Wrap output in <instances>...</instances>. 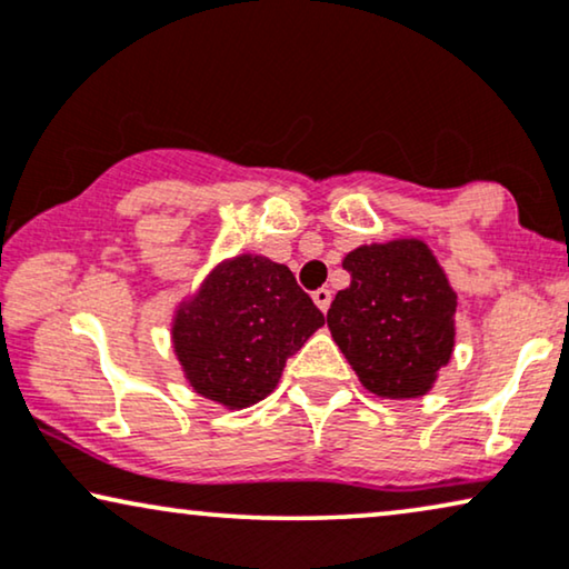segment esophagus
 I'll return each instance as SVG.
<instances>
[{"label": "esophagus", "instance_id": "34e87169", "mask_svg": "<svg viewBox=\"0 0 569 569\" xmlns=\"http://www.w3.org/2000/svg\"><path fill=\"white\" fill-rule=\"evenodd\" d=\"M312 299H315V305L322 309V312H328V307H330V299H332V293H330V289H317V291L312 293Z\"/></svg>", "mask_w": 569, "mask_h": 569}]
</instances>
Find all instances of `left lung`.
<instances>
[{
  "mask_svg": "<svg viewBox=\"0 0 569 569\" xmlns=\"http://www.w3.org/2000/svg\"><path fill=\"white\" fill-rule=\"evenodd\" d=\"M351 286L328 309L332 340L380 398H419L450 361L458 297L419 239L346 254Z\"/></svg>",
  "mask_w": 569,
  "mask_h": 569,
  "instance_id": "obj_1",
  "label": "left lung"
}]
</instances>
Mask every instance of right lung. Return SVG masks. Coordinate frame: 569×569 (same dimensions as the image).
I'll return each instance as SVG.
<instances>
[{"mask_svg":"<svg viewBox=\"0 0 569 569\" xmlns=\"http://www.w3.org/2000/svg\"><path fill=\"white\" fill-rule=\"evenodd\" d=\"M322 325L325 315L286 264L241 254L218 264L179 309L173 351L200 396L247 408L270 396L286 359Z\"/></svg>","mask_w":569,"mask_h":569,"instance_id":"right-lung-1","label":"right lung"}]
</instances>
